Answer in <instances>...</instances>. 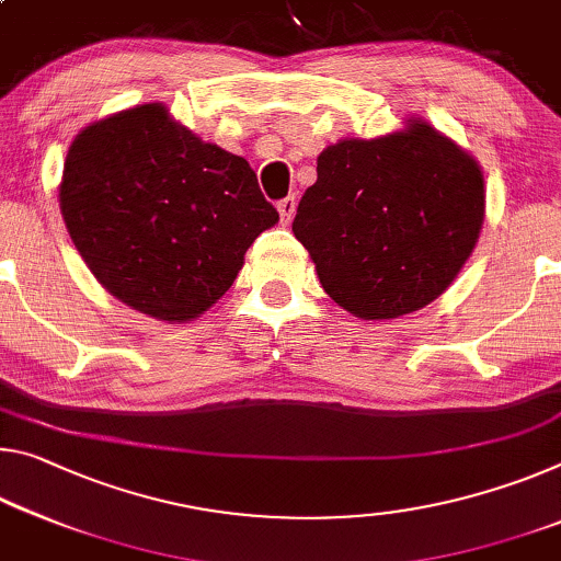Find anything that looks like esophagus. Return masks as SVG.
<instances>
[{
  "mask_svg": "<svg viewBox=\"0 0 561 561\" xmlns=\"http://www.w3.org/2000/svg\"><path fill=\"white\" fill-rule=\"evenodd\" d=\"M277 209H279V215H282V221H289L291 217H295V209H297V197H295V194H289V197L279 199Z\"/></svg>",
  "mask_w": 561,
  "mask_h": 561,
  "instance_id": "1",
  "label": "esophagus"
}]
</instances>
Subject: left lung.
<instances>
[{"label":"left lung","mask_w":561,"mask_h":561,"mask_svg":"<svg viewBox=\"0 0 561 561\" xmlns=\"http://www.w3.org/2000/svg\"><path fill=\"white\" fill-rule=\"evenodd\" d=\"M482 221L474 159L414 122L397 135L327 147L291 232L336 305L362 319H394L449 287Z\"/></svg>","instance_id":"obj_1"}]
</instances>
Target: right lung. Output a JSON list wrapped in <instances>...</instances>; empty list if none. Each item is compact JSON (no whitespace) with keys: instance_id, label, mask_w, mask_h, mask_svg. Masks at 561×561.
I'll list each match as a JSON object with an SVG mask.
<instances>
[{"instance_id":"right-lung-1","label":"right lung","mask_w":561,"mask_h":561,"mask_svg":"<svg viewBox=\"0 0 561 561\" xmlns=\"http://www.w3.org/2000/svg\"><path fill=\"white\" fill-rule=\"evenodd\" d=\"M59 207L89 270L124 305L190 322L232 287L279 211L244 157L204 145L145 104L69 147Z\"/></svg>"}]
</instances>
